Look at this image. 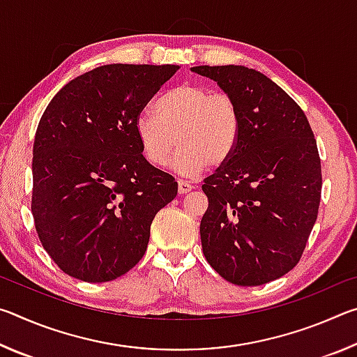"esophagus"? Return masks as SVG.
I'll list each match as a JSON object with an SVG mask.
<instances>
[{
    "instance_id": "1",
    "label": "esophagus",
    "mask_w": 357,
    "mask_h": 357,
    "mask_svg": "<svg viewBox=\"0 0 357 357\" xmlns=\"http://www.w3.org/2000/svg\"><path fill=\"white\" fill-rule=\"evenodd\" d=\"M192 189H193V185L190 183H187V181H184V179H179L178 181V190H179V193H187V192H190Z\"/></svg>"
}]
</instances>
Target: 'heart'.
Masks as SVG:
<instances>
[{
    "mask_svg": "<svg viewBox=\"0 0 357 357\" xmlns=\"http://www.w3.org/2000/svg\"><path fill=\"white\" fill-rule=\"evenodd\" d=\"M154 113L135 119L142 154L153 167L167 165L178 144L173 168L197 176L209 165H225L238 148L243 121L236 100L227 93L183 83L155 99Z\"/></svg>",
    "mask_w": 357,
    "mask_h": 357,
    "instance_id": "obj_1",
    "label": "heart"
}]
</instances>
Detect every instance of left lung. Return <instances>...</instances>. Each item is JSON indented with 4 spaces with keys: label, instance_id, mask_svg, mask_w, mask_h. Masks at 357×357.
Segmentation results:
<instances>
[{
    "label": "left lung",
    "instance_id": "8db88e82",
    "mask_svg": "<svg viewBox=\"0 0 357 357\" xmlns=\"http://www.w3.org/2000/svg\"><path fill=\"white\" fill-rule=\"evenodd\" d=\"M236 100L241 138L231 159L202 185L203 253L223 279L257 287L299 263L321 198V160L302 108L255 69L197 66Z\"/></svg>",
    "mask_w": 357,
    "mask_h": 357
}]
</instances>
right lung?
<instances>
[{
	"instance_id": "obj_1",
	"label": "right lung",
	"mask_w": 357,
	"mask_h": 357,
	"mask_svg": "<svg viewBox=\"0 0 357 357\" xmlns=\"http://www.w3.org/2000/svg\"><path fill=\"white\" fill-rule=\"evenodd\" d=\"M179 66L107 64L70 80L47 105L33 146L34 225L70 277L100 283L143 258L155 214L178 193L144 160L135 119Z\"/></svg>"
}]
</instances>
